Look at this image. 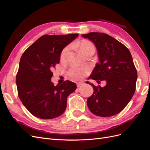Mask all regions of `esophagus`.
I'll return each instance as SVG.
<instances>
[{"instance_id": "1", "label": "esophagus", "mask_w": 150, "mask_h": 150, "mask_svg": "<svg viewBox=\"0 0 150 150\" xmlns=\"http://www.w3.org/2000/svg\"><path fill=\"white\" fill-rule=\"evenodd\" d=\"M77 87L78 88H79V87H80L81 86H82L83 84V83H81V82H79V83H77Z\"/></svg>"}]
</instances>
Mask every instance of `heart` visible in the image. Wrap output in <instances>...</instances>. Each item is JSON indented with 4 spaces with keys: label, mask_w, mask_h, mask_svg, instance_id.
<instances>
[{
    "label": "heart",
    "mask_w": 150,
    "mask_h": 150,
    "mask_svg": "<svg viewBox=\"0 0 150 150\" xmlns=\"http://www.w3.org/2000/svg\"><path fill=\"white\" fill-rule=\"evenodd\" d=\"M78 46L80 52L83 54H84L89 51H93L95 52V47L94 44L87 40H82L78 43ZM70 50V46H67L62 50L60 55L61 60L64 61ZM88 71V68L86 67H72L68 72V74L70 78L74 79H79L86 75Z\"/></svg>",
    "instance_id": "heart-1"
}]
</instances>
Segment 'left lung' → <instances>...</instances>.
I'll list each match as a JSON object with an SVG mask.
<instances>
[{
    "mask_svg": "<svg viewBox=\"0 0 150 150\" xmlns=\"http://www.w3.org/2000/svg\"><path fill=\"white\" fill-rule=\"evenodd\" d=\"M94 44L99 63L96 64L89 78L106 81L103 88L93 86L94 92L87 104L94 115L109 117L120 112L132 98L136 89L137 71L132 56L124 44L108 34L90 33L83 34Z\"/></svg>",
    "mask_w": 150,
    "mask_h": 150,
    "instance_id": "1",
    "label": "left lung"
}]
</instances>
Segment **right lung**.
Segmentation results:
<instances>
[{
  "label": "right lung",
  "instance_id": "obj_1",
  "mask_svg": "<svg viewBox=\"0 0 150 150\" xmlns=\"http://www.w3.org/2000/svg\"><path fill=\"white\" fill-rule=\"evenodd\" d=\"M78 35H42L22 54L16 76L18 96L34 116L52 119L66 110L67 98L76 89V84L67 80L54 86L52 69L59 63L62 50Z\"/></svg>",
  "mask_w": 150,
  "mask_h": 150
}]
</instances>
